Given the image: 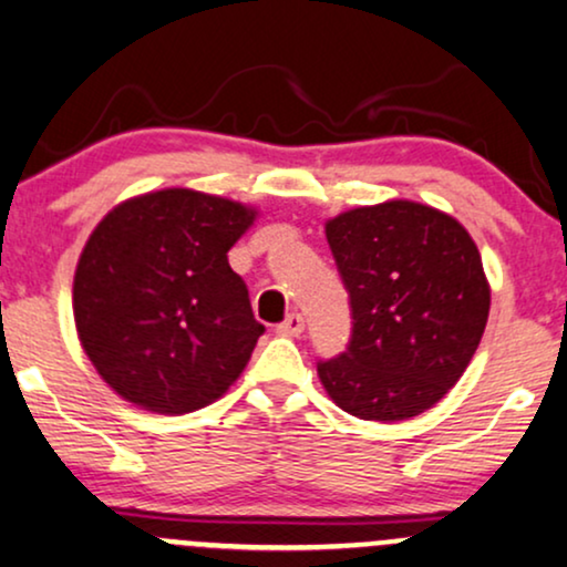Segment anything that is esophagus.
Wrapping results in <instances>:
<instances>
[{"label": "esophagus", "instance_id": "obj_1", "mask_svg": "<svg viewBox=\"0 0 567 567\" xmlns=\"http://www.w3.org/2000/svg\"><path fill=\"white\" fill-rule=\"evenodd\" d=\"M303 330H306V319H303V313H298V311L288 313V317H285L282 322L277 324V332H279V336L298 338V336H301Z\"/></svg>", "mask_w": 567, "mask_h": 567}]
</instances>
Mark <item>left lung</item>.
<instances>
[{"label":"left lung","mask_w":567,"mask_h":567,"mask_svg":"<svg viewBox=\"0 0 567 567\" xmlns=\"http://www.w3.org/2000/svg\"><path fill=\"white\" fill-rule=\"evenodd\" d=\"M327 243L353 322L346 351L317 361L324 391L359 420L417 417L462 378L486 330L473 237L431 206L388 200L327 221Z\"/></svg>","instance_id":"left-lung-1"}]
</instances>
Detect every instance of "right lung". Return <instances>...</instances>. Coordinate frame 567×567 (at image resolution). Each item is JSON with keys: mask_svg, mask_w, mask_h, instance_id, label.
<instances>
[{"mask_svg": "<svg viewBox=\"0 0 567 567\" xmlns=\"http://www.w3.org/2000/svg\"><path fill=\"white\" fill-rule=\"evenodd\" d=\"M254 216L224 197L161 189L97 224L73 279V317L115 393L187 414L240 378L264 324L227 254Z\"/></svg>", "mask_w": 567, "mask_h": 567, "instance_id": "add662e5", "label": "right lung"}]
</instances>
